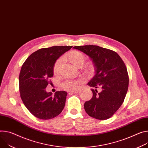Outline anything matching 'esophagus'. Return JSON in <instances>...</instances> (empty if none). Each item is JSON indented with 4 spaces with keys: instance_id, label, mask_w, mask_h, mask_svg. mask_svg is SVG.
Wrapping results in <instances>:
<instances>
[{
    "instance_id": "34e87169",
    "label": "esophagus",
    "mask_w": 148,
    "mask_h": 148,
    "mask_svg": "<svg viewBox=\"0 0 148 148\" xmlns=\"http://www.w3.org/2000/svg\"><path fill=\"white\" fill-rule=\"evenodd\" d=\"M78 92V90H75V91H71V92H69V93H77Z\"/></svg>"
}]
</instances>
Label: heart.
I'll use <instances>...</instances> for the list:
<instances>
[{
	"mask_svg": "<svg viewBox=\"0 0 148 148\" xmlns=\"http://www.w3.org/2000/svg\"><path fill=\"white\" fill-rule=\"evenodd\" d=\"M70 62L76 66H82L86 61V57L83 53L77 51H73L70 52L68 56ZM64 62V59L61 58L58 59L53 66V73L56 74H58L61 69L62 65ZM89 73H92L93 72V69L92 67H89L88 69ZM79 86V82L77 80L74 79H65L61 83V87L69 91H74L78 89Z\"/></svg>",
	"mask_w": 148,
	"mask_h": 148,
	"instance_id": "obj_1",
	"label": "heart"
}]
</instances>
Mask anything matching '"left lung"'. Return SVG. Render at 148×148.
<instances>
[{
    "mask_svg": "<svg viewBox=\"0 0 148 148\" xmlns=\"http://www.w3.org/2000/svg\"><path fill=\"white\" fill-rule=\"evenodd\" d=\"M73 48L88 56L95 66V75L87 84L96 89L91 90V99L84 103L86 113L96 119H109L122 106L127 92L129 77L124 62L116 52L97 45Z\"/></svg>",
    "mask_w": 148,
    "mask_h": 148,
    "instance_id": "obj_1",
    "label": "left lung"
}]
</instances>
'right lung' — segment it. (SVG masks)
I'll return each instance as SVG.
<instances>
[{
  "label": "right lung",
  "instance_id": "obj_1",
  "mask_svg": "<svg viewBox=\"0 0 148 148\" xmlns=\"http://www.w3.org/2000/svg\"><path fill=\"white\" fill-rule=\"evenodd\" d=\"M73 46H53L32 53L22 66L19 77L21 99L27 109L36 117L48 120L58 116L65 104L67 92L60 91L52 95L45 88L53 75L57 59Z\"/></svg>",
  "mask_w": 148,
  "mask_h": 148
}]
</instances>
